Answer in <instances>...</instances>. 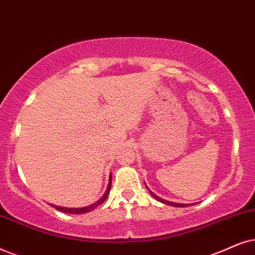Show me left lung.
Segmentation results:
<instances>
[{"mask_svg": "<svg viewBox=\"0 0 255 255\" xmlns=\"http://www.w3.org/2000/svg\"><path fill=\"white\" fill-rule=\"evenodd\" d=\"M144 185H146V183H144ZM147 187V186H146ZM147 189H148V192L150 193V195L153 196L154 199H156L157 201H160V202H162V204H166V205H169V206H173V207H187V206H189V204H178V202H172V201H167V200H165V199H162V198H160V196H157L156 194H154L153 192L150 191L149 188H148L147 187ZM191 205H193V204H191Z\"/></svg>", "mask_w": 255, "mask_h": 255, "instance_id": "8db88e82", "label": "left lung"}]
</instances>
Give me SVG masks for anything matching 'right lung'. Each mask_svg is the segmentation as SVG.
<instances>
[{"label":"right lung","mask_w":255,"mask_h":255,"mask_svg":"<svg viewBox=\"0 0 255 255\" xmlns=\"http://www.w3.org/2000/svg\"><path fill=\"white\" fill-rule=\"evenodd\" d=\"M111 187H112V174L109 175V182L107 186V189H106L105 194L100 198L98 201L94 202V204L86 206V207H81V208H67V207H61V206H56V205H51L54 208H56L57 211L60 212H64V213H69V214H83V213H88V212H92L93 209H95L98 206H100L101 204H104L105 200L107 199V196L111 192Z\"/></svg>","instance_id":"add662e5"}]
</instances>
